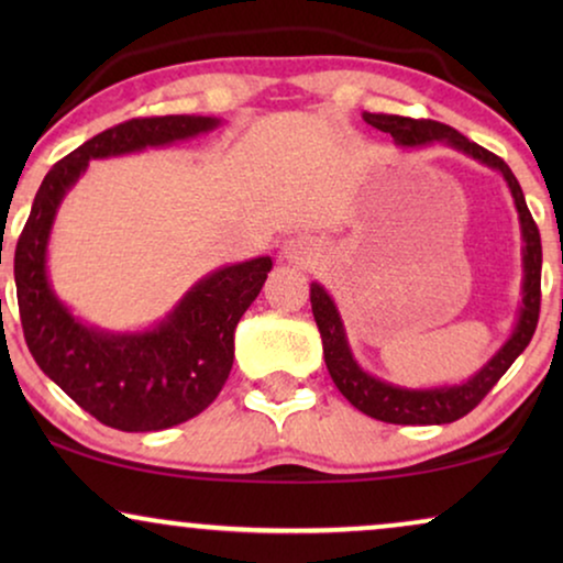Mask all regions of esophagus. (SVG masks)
Returning a JSON list of instances; mask_svg holds the SVG:
<instances>
[{
	"label": "esophagus",
	"mask_w": 563,
	"mask_h": 563,
	"mask_svg": "<svg viewBox=\"0 0 563 563\" xmlns=\"http://www.w3.org/2000/svg\"><path fill=\"white\" fill-rule=\"evenodd\" d=\"M318 256V243L312 241V238H289L287 243H284V258L291 261V264H307V261H312Z\"/></svg>",
	"instance_id": "34e87169"
}]
</instances>
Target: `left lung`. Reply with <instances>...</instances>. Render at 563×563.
I'll return each instance as SVG.
<instances>
[{"mask_svg": "<svg viewBox=\"0 0 563 563\" xmlns=\"http://www.w3.org/2000/svg\"><path fill=\"white\" fill-rule=\"evenodd\" d=\"M364 120L368 125L389 133L395 137L397 145L402 148H420V145L443 143L449 148H456L466 156L479 161V164L495 168L503 174V179L510 187V195L515 199V210L520 218V235H522V305L518 322H515L512 333L503 343L495 356L484 364L474 376L466 382L453 384V387H430V389H410L399 387V384L384 382L379 376H372L358 366L353 358V351L345 338V328L341 320V312L328 295L325 287L318 282L310 284V302L312 314L318 322L320 338H322V353H325V366L330 376H333L335 387L349 402L361 410L368 418H376L382 422H395V426H445L464 418L474 410L476 405L487 397V391L495 387L512 361L526 351L530 338L536 333L538 312H541V233H538L533 214H530L526 197L510 166L503 158L489 153L482 145H476L443 122L435 120H412L399 118V114H376L364 112Z\"/></svg>", "mask_w": 563, "mask_h": 563, "instance_id": "1", "label": "left lung"}]
</instances>
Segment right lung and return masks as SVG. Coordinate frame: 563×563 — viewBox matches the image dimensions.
<instances>
[{"label": "right lung", "instance_id": "right-lung-1", "mask_svg": "<svg viewBox=\"0 0 563 563\" xmlns=\"http://www.w3.org/2000/svg\"><path fill=\"white\" fill-rule=\"evenodd\" d=\"M218 125V118L202 114H166L120 122L95 135L45 174L14 249L20 320L35 364L81 410L125 433L179 426L220 395L233 368L235 325L264 287L272 258L214 268L153 328L112 333L76 318L53 291V222L91 158L161 148Z\"/></svg>", "mask_w": 563, "mask_h": 563}]
</instances>
